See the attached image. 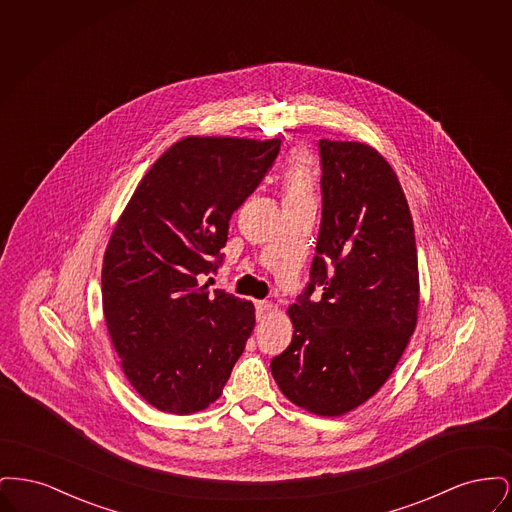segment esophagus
Here are the masks:
<instances>
[{"label":"esophagus","instance_id":"obj_1","mask_svg":"<svg viewBox=\"0 0 512 512\" xmlns=\"http://www.w3.org/2000/svg\"><path fill=\"white\" fill-rule=\"evenodd\" d=\"M255 311H257V318L263 320V318L267 317L268 311H270V303L268 301H257L255 303Z\"/></svg>","mask_w":512,"mask_h":512}]
</instances>
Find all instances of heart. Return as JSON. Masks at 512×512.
Wrapping results in <instances>:
<instances>
[{
	"label": "heart",
	"instance_id": "heart-1",
	"mask_svg": "<svg viewBox=\"0 0 512 512\" xmlns=\"http://www.w3.org/2000/svg\"><path fill=\"white\" fill-rule=\"evenodd\" d=\"M315 174L305 157L293 159L286 171V201H313Z\"/></svg>",
	"mask_w": 512,
	"mask_h": 512
}]
</instances>
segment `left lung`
<instances>
[{
    "mask_svg": "<svg viewBox=\"0 0 512 512\" xmlns=\"http://www.w3.org/2000/svg\"><path fill=\"white\" fill-rule=\"evenodd\" d=\"M318 153L317 255L307 288L288 309L292 343L270 370L297 407L340 416L386 384L413 336L418 257L390 163L359 142L320 140Z\"/></svg>",
    "mask_w": 512,
    "mask_h": 512,
    "instance_id": "obj_1",
    "label": "left lung"
}]
</instances>
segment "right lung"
Segmentation results:
<instances>
[{"mask_svg":"<svg viewBox=\"0 0 512 512\" xmlns=\"http://www.w3.org/2000/svg\"><path fill=\"white\" fill-rule=\"evenodd\" d=\"M280 138H184L147 171L103 257L101 299L121 366L163 413L207 409L255 326L251 301L201 284L228 222L274 165Z\"/></svg>","mask_w":512,"mask_h":512,"instance_id":"right-lung-1","label":"right lung"}]
</instances>
